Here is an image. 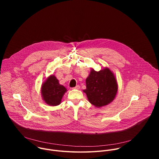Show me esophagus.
Segmentation results:
<instances>
[{"mask_svg": "<svg viewBox=\"0 0 159 159\" xmlns=\"http://www.w3.org/2000/svg\"><path fill=\"white\" fill-rule=\"evenodd\" d=\"M80 85H76L75 87H74L73 89H80Z\"/></svg>", "mask_w": 159, "mask_h": 159, "instance_id": "34e87169", "label": "esophagus"}]
</instances>
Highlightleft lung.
<instances>
[{
	"label": "left lung",
	"instance_id": "left-lung-1",
	"mask_svg": "<svg viewBox=\"0 0 159 159\" xmlns=\"http://www.w3.org/2000/svg\"><path fill=\"white\" fill-rule=\"evenodd\" d=\"M118 85L114 74L109 69L99 72L92 70L86 79V94L89 101L96 107L107 105L115 99Z\"/></svg>",
	"mask_w": 159,
	"mask_h": 159
}]
</instances>
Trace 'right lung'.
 I'll return each mask as SVG.
<instances>
[{"label": "right lung", "instance_id": "add662e5", "mask_svg": "<svg viewBox=\"0 0 159 159\" xmlns=\"http://www.w3.org/2000/svg\"><path fill=\"white\" fill-rule=\"evenodd\" d=\"M66 91V88L60 85L58 79L54 75L50 76L41 87L43 100L50 106H55L60 104Z\"/></svg>", "mask_w": 159, "mask_h": 159}]
</instances>
